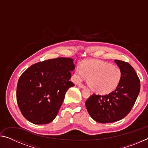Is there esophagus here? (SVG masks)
Listing matches in <instances>:
<instances>
[{"mask_svg": "<svg viewBox=\"0 0 148 148\" xmlns=\"http://www.w3.org/2000/svg\"><path fill=\"white\" fill-rule=\"evenodd\" d=\"M77 86L79 87H81V88H85V87H86V86H85L84 85H83V84H81V83H79L78 84H77Z\"/></svg>", "mask_w": 148, "mask_h": 148, "instance_id": "obj_1", "label": "esophagus"}]
</instances>
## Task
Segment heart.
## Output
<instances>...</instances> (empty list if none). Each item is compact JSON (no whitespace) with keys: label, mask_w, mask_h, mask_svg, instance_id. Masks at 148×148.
<instances>
[{"label":"heart","mask_w":148,"mask_h":148,"mask_svg":"<svg viewBox=\"0 0 148 148\" xmlns=\"http://www.w3.org/2000/svg\"><path fill=\"white\" fill-rule=\"evenodd\" d=\"M74 77L76 82L84 79L93 92L107 95L117 89L122 78V72L119 67L102 61L83 62L80 68L76 69Z\"/></svg>","instance_id":"obj_1"}]
</instances>
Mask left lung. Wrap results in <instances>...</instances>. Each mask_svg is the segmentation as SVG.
Segmentation results:
<instances>
[{
    "mask_svg": "<svg viewBox=\"0 0 148 148\" xmlns=\"http://www.w3.org/2000/svg\"><path fill=\"white\" fill-rule=\"evenodd\" d=\"M115 62L122 72L119 86L108 95H92L86 102L90 116L101 123L124 118L133 107L140 89L139 77L133 67L120 60H115Z\"/></svg>",
    "mask_w": 148,
    "mask_h": 148,
    "instance_id": "8db88e82",
    "label": "left lung"
}]
</instances>
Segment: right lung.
Masks as SVG:
<instances>
[{
	"mask_svg": "<svg viewBox=\"0 0 148 148\" xmlns=\"http://www.w3.org/2000/svg\"><path fill=\"white\" fill-rule=\"evenodd\" d=\"M74 60L59 57L31 65L17 82L16 98L25 118L34 124H47L56 118L70 81Z\"/></svg>",
	"mask_w": 148,
	"mask_h": 148,
	"instance_id": "add662e5",
	"label": "right lung"
}]
</instances>
